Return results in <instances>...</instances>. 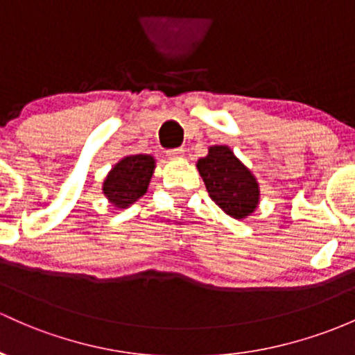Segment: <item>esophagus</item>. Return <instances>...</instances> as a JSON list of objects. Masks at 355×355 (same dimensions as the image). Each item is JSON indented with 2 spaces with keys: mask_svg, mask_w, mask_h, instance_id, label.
<instances>
[{
  "mask_svg": "<svg viewBox=\"0 0 355 355\" xmlns=\"http://www.w3.org/2000/svg\"><path fill=\"white\" fill-rule=\"evenodd\" d=\"M167 157L171 161H181V159H184V152L181 148H173V150H167Z\"/></svg>",
  "mask_w": 355,
  "mask_h": 355,
  "instance_id": "obj_1",
  "label": "esophagus"
}]
</instances>
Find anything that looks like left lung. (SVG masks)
<instances>
[{
  "mask_svg": "<svg viewBox=\"0 0 355 355\" xmlns=\"http://www.w3.org/2000/svg\"><path fill=\"white\" fill-rule=\"evenodd\" d=\"M209 198L235 220H245L257 209L261 189L252 171L228 146L208 147V154L196 162Z\"/></svg>",
  "mask_w": 355,
  "mask_h": 355,
  "instance_id": "1",
  "label": "left lung"
}]
</instances>
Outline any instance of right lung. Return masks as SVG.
Here are the masks:
<instances>
[{
  "label": "right lung",
  "instance_id": "obj_1",
  "mask_svg": "<svg viewBox=\"0 0 355 355\" xmlns=\"http://www.w3.org/2000/svg\"><path fill=\"white\" fill-rule=\"evenodd\" d=\"M155 171V159L148 154L125 155L103 181V194L115 208H128L147 193Z\"/></svg>",
  "mask_w": 355,
  "mask_h": 355
}]
</instances>
